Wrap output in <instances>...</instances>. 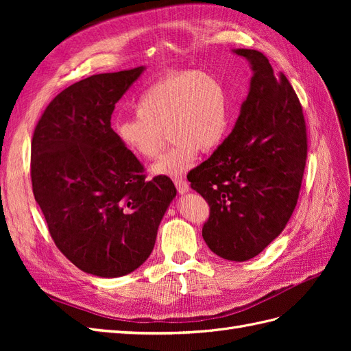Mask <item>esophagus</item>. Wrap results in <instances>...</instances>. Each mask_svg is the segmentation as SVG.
I'll return each instance as SVG.
<instances>
[{
	"label": "esophagus",
	"mask_w": 351,
	"mask_h": 351,
	"mask_svg": "<svg viewBox=\"0 0 351 351\" xmlns=\"http://www.w3.org/2000/svg\"><path fill=\"white\" fill-rule=\"evenodd\" d=\"M174 184H176V187H177V190H178V193H180V195H184V193H187V192H189V189H190L189 183L186 182V180H184L183 177H178V178H176V180H174Z\"/></svg>",
	"instance_id": "esophagus-1"
}]
</instances>
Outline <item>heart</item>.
Here are the masks:
<instances>
[{
    "instance_id": "obj_1",
    "label": "heart",
    "mask_w": 351,
    "mask_h": 351,
    "mask_svg": "<svg viewBox=\"0 0 351 351\" xmlns=\"http://www.w3.org/2000/svg\"><path fill=\"white\" fill-rule=\"evenodd\" d=\"M134 110L136 117L114 125V134L127 152L154 159L162 149L167 132L171 147L152 167L156 176H183L193 167L199 149H215L228 129L224 84L206 71L168 74L141 95Z\"/></svg>"
}]
</instances>
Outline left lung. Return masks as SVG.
Here are the masks:
<instances>
[{
  "label": "left lung",
  "instance_id": "left-lung-1",
  "mask_svg": "<svg viewBox=\"0 0 351 351\" xmlns=\"http://www.w3.org/2000/svg\"><path fill=\"white\" fill-rule=\"evenodd\" d=\"M232 54L252 70L247 98L227 139L187 176L209 204L202 228L219 258L244 262L277 239L299 199L307 156L306 124L299 98L284 74L254 49Z\"/></svg>",
  "mask_w": 351,
  "mask_h": 351
}]
</instances>
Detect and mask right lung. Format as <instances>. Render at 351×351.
<instances>
[{"label":"right lung","mask_w":351,"mask_h":351,"mask_svg":"<svg viewBox=\"0 0 351 351\" xmlns=\"http://www.w3.org/2000/svg\"><path fill=\"white\" fill-rule=\"evenodd\" d=\"M145 66L95 74L51 101L32 139V187L61 253L95 277L137 269L177 195L171 178L143 167L111 129L115 104Z\"/></svg>","instance_id":"1"}]
</instances>
